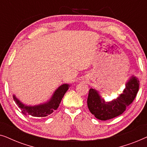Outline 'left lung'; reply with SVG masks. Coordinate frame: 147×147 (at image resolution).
Instances as JSON below:
<instances>
[{"label":"left lung","mask_w":147,"mask_h":147,"mask_svg":"<svg viewBox=\"0 0 147 147\" xmlns=\"http://www.w3.org/2000/svg\"><path fill=\"white\" fill-rule=\"evenodd\" d=\"M139 85L138 78L132 75L126 82L122 93L109 101H105L98 91L91 88L87 98L88 108L95 118L100 120H109L120 116L136 97Z\"/></svg>","instance_id":"left-lung-1"}]
</instances>
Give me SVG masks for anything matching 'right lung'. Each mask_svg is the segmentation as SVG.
<instances>
[{"mask_svg":"<svg viewBox=\"0 0 147 147\" xmlns=\"http://www.w3.org/2000/svg\"><path fill=\"white\" fill-rule=\"evenodd\" d=\"M70 85L69 84H62L58 89L54 91V93L51 97L50 100L47 102L41 103V104L35 105H27L21 102L15 95H13V99L17 103L21 112L25 115H30L33 117H46L53 113L56 110L59 106L62 99L63 98L64 94L68 91Z\"/></svg>","mask_w":147,"mask_h":147,"instance_id":"obj_1","label":"right lung"}]
</instances>
